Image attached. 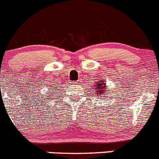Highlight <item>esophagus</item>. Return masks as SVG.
Segmentation results:
<instances>
[{
    "label": "esophagus",
    "instance_id": "1",
    "mask_svg": "<svg viewBox=\"0 0 159 159\" xmlns=\"http://www.w3.org/2000/svg\"><path fill=\"white\" fill-rule=\"evenodd\" d=\"M75 83H76L77 84H80L81 83V80H78V81H75Z\"/></svg>",
    "mask_w": 159,
    "mask_h": 159
}]
</instances>
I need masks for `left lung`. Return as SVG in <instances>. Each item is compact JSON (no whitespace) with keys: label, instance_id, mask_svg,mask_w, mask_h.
Returning a JSON list of instances; mask_svg holds the SVG:
<instances>
[{"label":"left lung","instance_id":"obj_1","mask_svg":"<svg viewBox=\"0 0 159 159\" xmlns=\"http://www.w3.org/2000/svg\"><path fill=\"white\" fill-rule=\"evenodd\" d=\"M95 84H96L93 85L95 88L93 89V91L94 92L95 94H96L98 97H99V96H103V95H105V96L107 95V91H109V90H107V84L106 83H104V81H103V80H100L97 83L96 82ZM103 97H106V96H103ZM100 99H102V98H100Z\"/></svg>","mask_w":159,"mask_h":159}]
</instances>
